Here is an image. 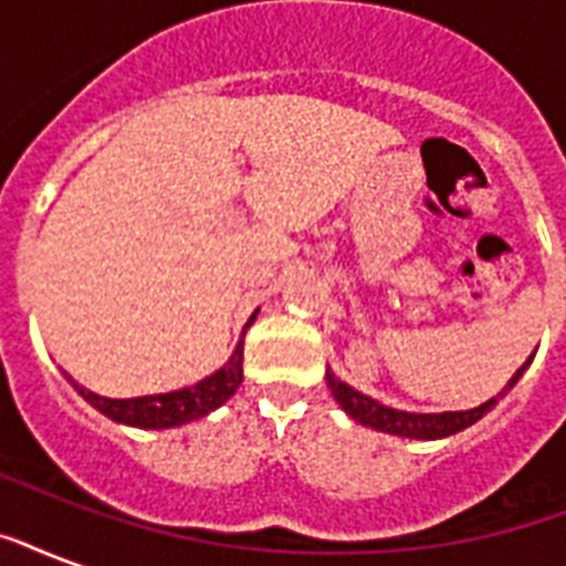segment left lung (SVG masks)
<instances>
[{"mask_svg": "<svg viewBox=\"0 0 566 566\" xmlns=\"http://www.w3.org/2000/svg\"><path fill=\"white\" fill-rule=\"evenodd\" d=\"M535 358V355H532ZM528 358L523 367H520L514 376L509 378V385L502 387L500 394L491 396L488 402H482L479 408H467V411H440V413H413V411H399V408H390V405H381L373 396L361 394V390H355L353 385H346L335 373L326 367V381L332 396L337 399V405L344 408L355 422H361L367 429L385 431V434H396V438H411V440H440L449 438V434H458V431L470 429L473 422H479L488 411L496 408L502 396L509 394L511 387L517 385L520 376L528 370Z\"/></svg>", "mask_w": 566, "mask_h": 566, "instance_id": "1", "label": "left lung"}]
</instances>
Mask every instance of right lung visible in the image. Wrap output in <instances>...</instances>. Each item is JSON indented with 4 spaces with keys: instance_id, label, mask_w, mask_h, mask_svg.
Listing matches in <instances>:
<instances>
[{
    "instance_id": "right-lung-1",
    "label": "right lung",
    "mask_w": 566,
    "mask_h": 566,
    "mask_svg": "<svg viewBox=\"0 0 566 566\" xmlns=\"http://www.w3.org/2000/svg\"><path fill=\"white\" fill-rule=\"evenodd\" d=\"M258 311L249 317V323L243 326V335H240L234 353L220 370L205 376L202 381H196L190 387H181V390H170V394H153V396H135V399H111V396H99L82 387L73 376H66V381L78 390L82 399L96 408L99 413H105L108 420L123 422V426H135V429H176V426H185V422L202 420L211 411H217L222 402H229L234 390L243 381V337H247V328L255 323Z\"/></svg>"
}]
</instances>
